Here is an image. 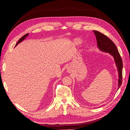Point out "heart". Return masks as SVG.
<instances>
[{
    "instance_id": "b5f03b06",
    "label": "heart",
    "mask_w": 130,
    "mask_h": 130,
    "mask_svg": "<svg viewBox=\"0 0 130 130\" xmlns=\"http://www.w3.org/2000/svg\"><path fill=\"white\" fill-rule=\"evenodd\" d=\"M74 44L75 45H77V44H79L80 43H81L80 41L79 40H77V39H76V40H75V41H74Z\"/></svg>"
}]
</instances>
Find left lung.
Masks as SVG:
<instances>
[{"mask_svg":"<svg viewBox=\"0 0 130 130\" xmlns=\"http://www.w3.org/2000/svg\"><path fill=\"white\" fill-rule=\"evenodd\" d=\"M93 32L95 34L98 47L99 49L105 53H108L111 54L115 59V63L117 67L118 72L119 78H118V89L122 84V73H123V61L120 55V54L117 49L115 43L110 40V39L99 31L94 30Z\"/></svg>","mask_w":130,"mask_h":130,"instance_id":"obj_1","label":"left lung"}]
</instances>
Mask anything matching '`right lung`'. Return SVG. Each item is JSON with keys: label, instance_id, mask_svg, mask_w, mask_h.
<instances>
[{"label": "right lung", "instance_id": "right-lung-1", "mask_svg": "<svg viewBox=\"0 0 130 130\" xmlns=\"http://www.w3.org/2000/svg\"><path fill=\"white\" fill-rule=\"evenodd\" d=\"M28 35H29V34H25V35H24V36H23V37H22L20 39H19V40H18V42L16 43V44H15V46H16L18 44H19V43H21L22 41H23V40H24V39L27 36H28Z\"/></svg>", "mask_w": 130, "mask_h": 130}]
</instances>
